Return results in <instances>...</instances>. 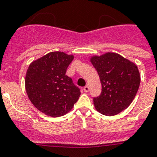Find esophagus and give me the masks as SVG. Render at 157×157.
I'll use <instances>...</instances> for the list:
<instances>
[{"label": "esophagus", "mask_w": 157, "mask_h": 157, "mask_svg": "<svg viewBox=\"0 0 157 157\" xmlns=\"http://www.w3.org/2000/svg\"><path fill=\"white\" fill-rule=\"evenodd\" d=\"M89 90H90V87H89V85H85V87H84V91L85 92H89Z\"/></svg>", "instance_id": "esophagus-1"}]
</instances>
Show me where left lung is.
Masks as SVG:
<instances>
[{"mask_svg": "<svg viewBox=\"0 0 157 157\" xmlns=\"http://www.w3.org/2000/svg\"><path fill=\"white\" fill-rule=\"evenodd\" d=\"M90 62L96 68L101 84V94L94 98L95 109L114 116L127 109L136 97L140 84L136 64L114 52L93 56Z\"/></svg>", "mask_w": 157, "mask_h": 157, "instance_id": "8db88e82", "label": "left lung"}]
</instances>
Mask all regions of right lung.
Here are the masks:
<instances>
[{
	"mask_svg": "<svg viewBox=\"0 0 157 157\" xmlns=\"http://www.w3.org/2000/svg\"><path fill=\"white\" fill-rule=\"evenodd\" d=\"M74 56L62 52H49L29 65L25 78L27 96L34 107L46 115L66 114L77 101L81 92L66 76Z\"/></svg>",
	"mask_w": 157,
	"mask_h": 157,
	"instance_id": "add662e5",
	"label": "right lung"
}]
</instances>
